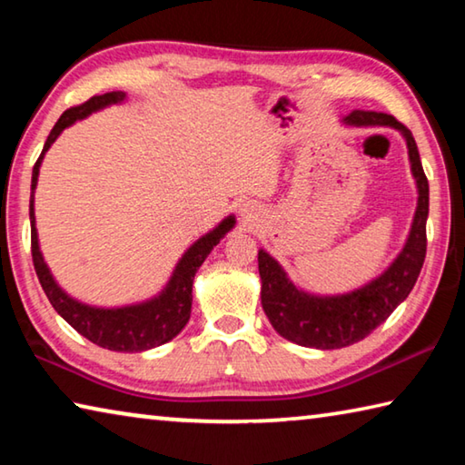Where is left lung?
<instances>
[{
    "mask_svg": "<svg viewBox=\"0 0 465 465\" xmlns=\"http://www.w3.org/2000/svg\"><path fill=\"white\" fill-rule=\"evenodd\" d=\"M344 123L355 127H393L402 133L419 186V207L406 246L390 269L369 285L346 295L316 297L303 293L287 279L274 258L264 250L258 252V271L262 279L261 299L272 328L291 342L322 351L355 344L383 324L412 291L427 256L429 180L424 176L419 147L411 129L391 114L373 110H352Z\"/></svg>",
    "mask_w": 465,
    "mask_h": 465,
    "instance_id": "1",
    "label": "left lung"
}]
</instances>
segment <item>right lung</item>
<instances>
[{
  "label": "right lung",
  "mask_w": 465,
  "mask_h": 465,
  "mask_svg": "<svg viewBox=\"0 0 465 465\" xmlns=\"http://www.w3.org/2000/svg\"><path fill=\"white\" fill-rule=\"evenodd\" d=\"M124 98L123 92H108L102 96H92L85 100L84 104H77L67 108L61 114V119L54 123L53 131L46 137V143L43 147V153L33 168V196H30V250H33V262L36 277L41 281V287L49 297L54 312L67 322L69 326L75 328L82 336L88 338L90 342L102 346L108 351L119 352H141L153 346H160L174 338L180 330L186 326L188 318H191V305H193V279L199 266L209 256L219 240L233 227V217L223 219L213 232L203 235L199 242H194L188 248L183 261L178 262L174 274L168 282L166 291L160 297L152 299V302L129 305V308L119 310H98L88 308L75 299L63 293L61 287L53 281L49 269L43 261L41 250H38V238L35 227V188L38 180V168L45 157V152L53 145V141L61 135V131L74 124L75 121L84 119L90 113L98 108H104L114 102H121Z\"/></svg>",
  "instance_id": "right-lung-1"
}]
</instances>
